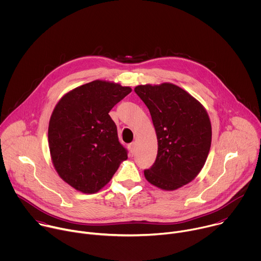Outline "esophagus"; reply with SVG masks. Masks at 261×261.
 I'll list each match as a JSON object with an SVG mask.
<instances>
[{
  "label": "esophagus",
  "instance_id": "esophagus-1",
  "mask_svg": "<svg viewBox=\"0 0 261 261\" xmlns=\"http://www.w3.org/2000/svg\"><path fill=\"white\" fill-rule=\"evenodd\" d=\"M135 146H136V144H135V142H132V143H130L129 145H128V147H129V151H130V153L133 155L134 154V152H135Z\"/></svg>",
  "mask_w": 261,
  "mask_h": 261
}]
</instances>
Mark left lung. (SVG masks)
<instances>
[{"label": "left lung", "instance_id": "1", "mask_svg": "<svg viewBox=\"0 0 261 261\" xmlns=\"http://www.w3.org/2000/svg\"><path fill=\"white\" fill-rule=\"evenodd\" d=\"M134 92L150 110L158 153L144 176L162 190L187 185L203 167L212 142V126L204 107L172 84L137 86Z\"/></svg>", "mask_w": 261, "mask_h": 261}]
</instances>
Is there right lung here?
Returning <instances> with one entry per match:
<instances>
[{"label":"right lung","mask_w":261,"mask_h":261,"mask_svg":"<svg viewBox=\"0 0 261 261\" xmlns=\"http://www.w3.org/2000/svg\"><path fill=\"white\" fill-rule=\"evenodd\" d=\"M131 91L94 81L70 91L56 105L48 126L50 156L59 175L74 189L98 192L128 158L108 114Z\"/></svg>","instance_id":"right-lung-1"}]
</instances>
